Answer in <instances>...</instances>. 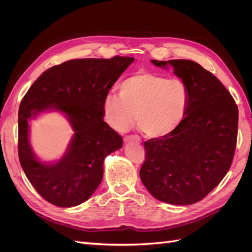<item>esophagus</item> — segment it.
I'll return each instance as SVG.
<instances>
[{
	"label": "esophagus",
	"instance_id": "34e87169",
	"mask_svg": "<svg viewBox=\"0 0 252 252\" xmlns=\"http://www.w3.org/2000/svg\"><path fill=\"white\" fill-rule=\"evenodd\" d=\"M124 141L125 142H131V141L140 142V139L136 135H126V136H124Z\"/></svg>",
	"mask_w": 252,
	"mask_h": 252
}]
</instances>
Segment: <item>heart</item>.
<instances>
[{
  "label": "heart",
  "instance_id": "1",
  "mask_svg": "<svg viewBox=\"0 0 252 252\" xmlns=\"http://www.w3.org/2000/svg\"><path fill=\"white\" fill-rule=\"evenodd\" d=\"M118 94H108L103 101V116L118 131H125L135 121L144 134L151 139L164 138L184 120L189 89L178 78L140 72L120 84Z\"/></svg>",
  "mask_w": 252,
  "mask_h": 252
}]
</instances>
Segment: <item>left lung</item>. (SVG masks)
I'll return each mask as SVG.
<instances>
[{"mask_svg": "<svg viewBox=\"0 0 252 252\" xmlns=\"http://www.w3.org/2000/svg\"><path fill=\"white\" fill-rule=\"evenodd\" d=\"M151 62L173 67L189 89V104L173 132L144 143L146 157L140 177L157 200L194 204L215 189L230 168L238 136V106L220 81L193 61Z\"/></svg>", "mask_w": 252, "mask_h": 252, "instance_id": "8db88e82", "label": "left lung"}]
</instances>
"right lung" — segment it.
Here are the masks:
<instances>
[{
	"instance_id": "1",
	"label": "right lung",
	"mask_w": 252,
	"mask_h": 252,
	"mask_svg": "<svg viewBox=\"0 0 252 252\" xmlns=\"http://www.w3.org/2000/svg\"><path fill=\"white\" fill-rule=\"evenodd\" d=\"M133 58L78 59L44 71L22 98L19 108V158L39 194L58 207L87 201L101 184L105 158L123 146L122 136L103 121V101ZM67 117L75 134L63 158L45 164L29 144L28 121L44 110Z\"/></svg>"
}]
</instances>
